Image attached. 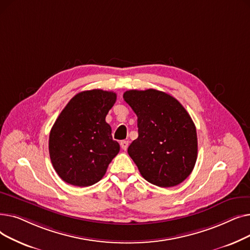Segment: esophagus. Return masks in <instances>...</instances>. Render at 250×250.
<instances>
[{
    "label": "esophagus",
    "instance_id": "esophagus-1",
    "mask_svg": "<svg viewBox=\"0 0 250 250\" xmlns=\"http://www.w3.org/2000/svg\"><path fill=\"white\" fill-rule=\"evenodd\" d=\"M121 147H122L123 150L125 151V150L127 149V147H128V141H126V140L122 141V142H121Z\"/></svg>",
    "mask_w": 250,
    "mask_h": 250
}]
</instances>
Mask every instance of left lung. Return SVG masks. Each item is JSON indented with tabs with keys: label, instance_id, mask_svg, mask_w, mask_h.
<instances>
[{
	"label": "left lung",
	"instance_id": "1",
	"mask_svg": "<svg viewBox=\"0 0 250 250\" xmlns=\"http://www.w3.org/2000/svg\"><path fill=\"white\" fill-rule=\"evenodd\" d=\"M125 101L138 116L139 137L127 153L142 176L160 188L175 187L191 173L198 137L190 115L173 96L155 89L128 90Z\"/></svg>",
	"mask_w": 250,
	"mask_h": 250
}]
</instances>
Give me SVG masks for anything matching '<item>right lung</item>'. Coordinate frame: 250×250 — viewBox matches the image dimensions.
<instances>
[{
    "label": "right lung",
    "mask_w": 250,
    "mask_h": 250,
    "mask_svg": "<svg viewBox=\"0 0 250 250\" xmlns=\"http://www.w3.org/2000/svg\"><path fill=\"white\" fill-rule=\"evenodd\" d=\"M115 101L111 91H83L60 113L50 129L48 150L52 166L64 182L81 188L94 185L120 152L105 122Z\"/></svg>",
    "instance_id": "add662e5"
}]
</instances>
